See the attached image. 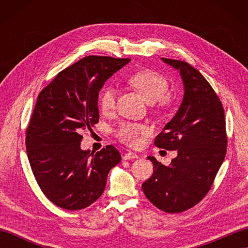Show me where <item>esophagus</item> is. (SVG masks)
Listing matches in <instances>:
<instances>
[{"instance_id":"34e87169","label":"esophagus","mask_w":248,"mask_h":248,"mask_svg":"<svg viewBox=\"0 0 248 248\" xmlns=\"http://www.w3.org/2000/svg\"><path fill=\"white\" fill-rule=\"evenodd\" d=\"M136 157H139V155H136L135 152L128 151L127 154H124V160H132V159H136Z\"/></svg>"}]
</instances>
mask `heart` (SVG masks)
<instances>
[{"label":"heart","instance_id":"obj_1","mask_svg":"<svg viewBox=\"0 0 248 248\" xmlns=\"http://www.w3.org/2000/svg\"><path fill=\"white\" fill-rule=\"evenodd\" d=\"M129 84L138 91L147 102L152 103L157 100L161 108L170 105L172 102L171 94L168 93V81L166 77L151 69H141L131 75L128 78ZM116 93L110 86L103 88L99 94V107L103 113H109L115 108ZM147 133L144 124L129 123L119 124L115 129V134L119 140L129 146H140L143 136Z\"/></svg>","mask_w":248,"mask_h":248}]
</instances>
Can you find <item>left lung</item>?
<instances>
[{
	"instance_id": "8db88e82",
	"label": "left lung",
	"mask_w": 248,
	"mask_h": 248,
	"mask_svg": "<svg viewBox=\"0 0 248 248\" xmlns=\"http://www.w3.org/2000/svg\"><path fill=\"white\" fill-rule=\"evenodd\" d=\"M180 70L184 97L180 108L155 145L177 150L170 166L148 156L154 173L143 183L149 202L167 213H180L196 205L211 188L227 151L223 104L212 86L188 62L162 59Z\"/></svg>"
}]
</instances>
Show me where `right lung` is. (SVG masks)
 Instances as JSON below:
<instances>
[{"label":"right lung","instance_id":"obj_1","mask_svg":"<svg viewBox=\"0 0 248 248\" xmlns=\"http://www.w3.org/2000/svg\"><path fill=\"white\" fill-rule=\"evenodd\" d=\"M130 59L89 55L59 72L40 92L25 131L30 165L41 191L57 207L81 210L104 192L108 171L121 161L112 145L83 151L82 131L99 121L104 82Z\"/></svg>","mask_w":248,"mask_h":248}]
</instances>
